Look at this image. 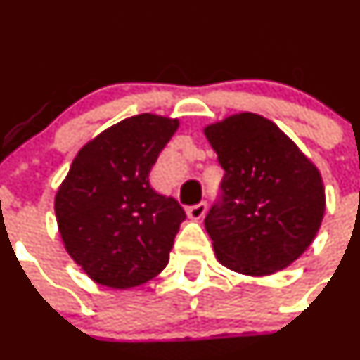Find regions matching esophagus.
Returning <instances> with one entry per match:
<instances>
[{"instance_id": "34e87169", "label": "esophagus", "mask_w": 360, "mask_h": 360, "mask_svg": "<svg viewBox=\"0 0 360 360\" xmlns=\"http://www.w3.org/2000/svg\"><path fill=\"white\" fill-rule=\"evenodd\" d=\"M206 210H207V206H206V202H199V204H195V206H191L187 210V216L191 219H200L202 218L204 214H206Z\"/></svg>"}]
</instances>
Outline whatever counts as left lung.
I'll list each match as a JSON object with an SVG mask.
<instances>
[{
	"label": "left lung",
	"instance_id": "8db88e82",
	"mask_svg": "<svg viewBox=\"0 0 360 360\" xmlns=\"http://www.w3.org/2000/svg\"><path fill=\"white\" fill-rule=\"evenodd\" d=\"M225 169L221 200L204 225L231 271L268 276L288 268L318 235L326 197L319 169L271 120L230 115L204 127Z\"/></svg>",
	"mask_w": 360,
	"mask_h": 360
}]
</instances>
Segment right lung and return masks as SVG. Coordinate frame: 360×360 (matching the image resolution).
Wrapping results in <instances>:
<instances>
[{
    "label": "right lung",
    "mask_w": 360,
    "mask_h": 360,
    "mask_svg": "<svg viewBox=\"0 0 360 360\" xmlns=\"http://www.w3.org/2000/svg\"><path fill=\"white\" fill-rule=\"evenodd\" d=\"M179 125L153 113L122 120L77 153L58 187L65 249L103 287H137L168 264L185 211L150 188L149 172Z\"/></svg>",
    "instance_id": "1"
}]
</instances>
